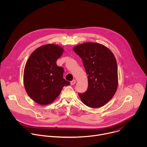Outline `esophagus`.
<instances>
[{"label":"esophagus","mask_w":147,"mask_h":147,"mask_svg":"<svg viewBox=\"0 0 147 147\" xmlns=\"http://www.w3.org/2000/svg\"><path fill=\"white\" fill-rule=\"evenodd\" d=\"M76 82V80H72V81L70 82V84H71V85H74V84H75Z\"/></svg>","instance_id":"34e87169"}]
</instances>
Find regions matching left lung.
<instances>
[{"label": "left lung", "instance_id": "1", "mask_svg": "<svg viewBox=\"0 0 147 147\" xmlns=\"http://www.w3.org/2000/svg\"><path fill=\"white\" fill-rule=\"evenodd\" d=\"M81 58L88 75V89L78 95L84 104L92 108L105 105L114 96L118 86L116 58L107 47L86 42L73 48Z\"/></svg>", "mask_w": 147, "mask_h": 147}]
</instances>
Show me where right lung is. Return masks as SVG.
Returning a JSON list of instances; mask_svg holds the SVG:
<instances>
[{
    "instance_id": "add662e5",
    "label": "right lung",
    "mask_w": 147,
    "mask_h": 147,
    "mask_svg": "<svg viewBox=\"0 0 147 147\" xmlns=\"http://www.w3.org/2000/svg\"><path fill=\"white\" fill-rule=\"evenodd\" d=\"M64 52L61 47L49 44L36 49L28 58L24 70V84L28 96L36 103L53 102L70 82L63 78L64 70L56 60Z\"/></svg>"
}]
</instances>
